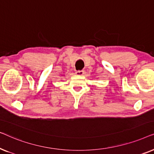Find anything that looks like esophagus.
<instances>
[{
    "mask_svg": "<svg viewBox=\"0 0 154 154\" xmlns=\"http://www.w3.org/2000/svg\"><path fill=\"white\" fill-rule=\"evenodd\" d=\"M84 73H85V72H84L83 70L76 71H75V73H76V75H83Z\"/></svg>",
    "mask_w": 154,
    "mask_h": 154,
    "instance_id": "obj_1",
    "label": "esophagus"
}]
</instances>
